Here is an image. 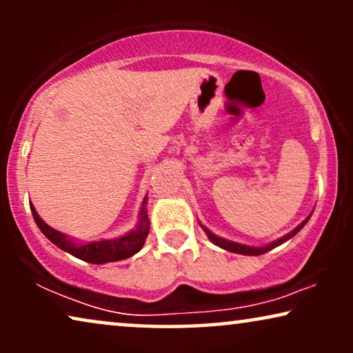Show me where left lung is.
<instances>
[{
	"instance_id": "obj_1",
	"label": "left lung",
	"mask_w": 353,
	"mask_h": 353,
	"mask_svg": "<svg viewBox=\"0 0 353 353\" xmlns=\"http://www.w3.org/2000/svg\"><path fill=\"white\" fill-rule=\"evenodd\" d=\"M310 216H312V215H308L307 219L303 220L301 225L296 226V228H294V230L291 231V233L284 234L283 238H279V239H276V241H273V243H270V244H267V245H262V248H254V245L239 244V243H234V241H230V239L220 238V236H216V234L212 233V231H210L209 228H205L204 225H201V226H202V230L205 231V234L209 236V239L212 241V243H214L215 245H219V248H221V249L228 250V252L243 254V255H262V254H265V252H268V250H272V249H274V248H278V245H281L283 243H286V241L291 239L292 236H296V234L299 233V231H301V230L303 228V226H305L307 221L310 220Z\"/></svg>"
}]
</instances>
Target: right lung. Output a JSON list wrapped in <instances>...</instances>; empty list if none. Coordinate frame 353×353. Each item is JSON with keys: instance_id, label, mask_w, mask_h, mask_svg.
Instances as JSON below:
<instances>
[{"instance_id": "obj_1", "label": "right lung", "mask_w": 353, "mask_h": 353, "mask_svg": "<svg viewBox=\"0 0 353 353\" xmlns=\"http://www.w3.org/2000/svg\"><path fill=\"white\" fill-rule=\"evenodd\" d=\"M148 196L143 199L141 210L138 215V223L134 230L128 231L127 234L119 236L115 239H103V241H90V243H75L69 236L61 233L50 225L41 220V216L37 214V209L30 204L32 215L35 219V223L43 234L51 241L57 248L65 250L74 257L85 260L88 263L103 265L108 262H119V260L128 259L141 250V248L146 243L148 233H149V219H148Z\"/></svg>"}]
</instances>
